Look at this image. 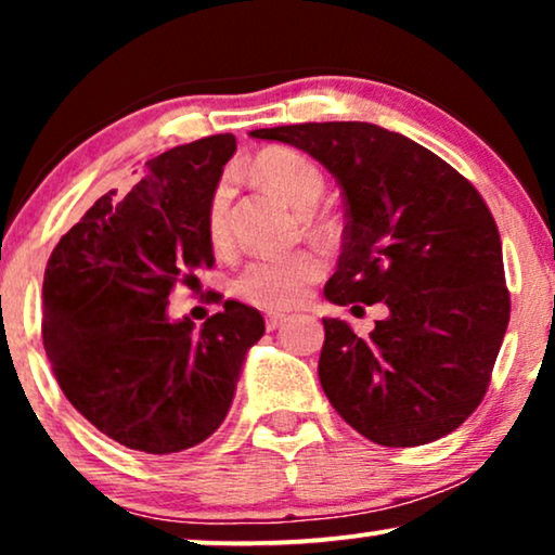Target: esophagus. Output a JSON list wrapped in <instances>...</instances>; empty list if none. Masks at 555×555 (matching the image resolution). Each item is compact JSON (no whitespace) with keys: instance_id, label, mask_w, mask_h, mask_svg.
I'll return each mask as SVG.
<instances>
[{"instance_id":"34e87169","label":"esophagus","mask_w":555,"mask_h":555,"mask_svg":"<svg viewBox=\"0 0 555 555\" xmlns=\"http://www.w3.org/2000/svg\"><path fill=\"white\" fill-rule=\"evenodd\" d=\"M283 323H285V315H280V313H270L268 318H264V325H268V331H275Z\"/></svg>"}]
</instances>
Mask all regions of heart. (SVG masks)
I'll list each match as a JSON object with an SVG mask.
<instances>
[{"label":"heart","instance_id":"1","mask_svg":"<svg viewBox=\"0 0 555 555\" xmlns=\"http://www.w3.org/2000/svg\"><path fill=\"white\" fill-rule=\"evenodd\" d=\"M245 177L257 186L280 196L287 207L302 217V227L313 234H325L328 224L315 215L318 202L325 192L321 166L291 149H270L257 154L245 169ZM230 186L227 181L211 189L207 202V240L215 249L230 245ZM325 270L323 257L313 249H295L278 257L253 260L234 280V293L249 306L262 310H287L306 298L310 287L321 280Z\"/></svg>","mask_w":555,"mask_h":555}]
</instances>
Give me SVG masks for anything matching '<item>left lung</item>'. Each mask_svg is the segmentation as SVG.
Masks as SVG:
<instances>
[{"label":"left lung","mask_w":555,"mask_h":555,"mask_svg":"<svg viewBox=\"0 0 555 555\" xmlns=\"http://www.w3.org/2000/svg\"><path fill=\"white\" fill-rule=\"evenodd\" d=\"M249 135L306 151L340 184L344 253L325 298L389 308L369 338L323 318L318 376L333 409L384 447L450 435L488 393L511 321L503 245L480 192L429 149L374 124Z\"/></svg>","instance_id":"left-lung-1"}]
</instances>
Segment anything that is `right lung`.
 Segmentation results:
<instances>
[{"label":"right lung","instance_id":"add662e5","mask_svg":"<svg viewBox=\"0 0 555 555\" xmlns=\"http://www.w3.org/2000/svg\"><path fill=\"white\" fill-rule=\"evenodd\" d=\"M237 149L207 135L146 162L124 196L103 194L52 249L42 283V340L67 401L128 450L171 454L199 444L230 412L255 308L227 300L194 323L166 318L177 283L215 264L207 202Z\"/></svg>","mask_w":555,"mask_h":555}]
</instances>
